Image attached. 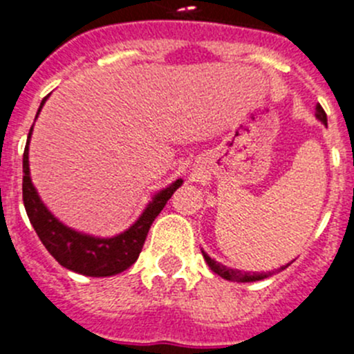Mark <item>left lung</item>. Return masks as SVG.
Returning <instances> with one entry per match:
<instances>
[{"instance_id":"1","label":"left lung","mask_w":354,"mask_h":354,"mask_svg":"<svg viewBox=\"0 0 354 354\" xmlns=\"http://www.w3.org/2000/svg\"><path fill=\"white\" fill-rule=\"evenodd\" d=\"M317 118H318V120L324 122L325 125H327V115H325L324 108H322L320 104H317ZM203 257H205V260H206V263H208V267L212 268V270L215 272V274H218L220 277L225 279V281H232V282H254V281H261V279H267L268 275L274 274V272H268V274H267V272H265V274H263V272H261V274H257V272H253V274H251V272H243V270H237V268L225 267V265H222V263H218V261L212 260V258H209L208 254L205 253V251H203ZM288 267H289V263L284 265V267H281V268H279V270H284V268H288Z\"/></svg>"}]
</instances>
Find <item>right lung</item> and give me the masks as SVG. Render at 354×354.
Returning a JSON list of instances; mask_svg holds the SVG:
<instances>
[{
  "label": "right lung",
  "mask_w": 354,
  "mask_h": 354,
  "mask_svg": "<svg viewBox=\"0 0 354 354\" xmlns=\"http://www.w3.org/2000/svg\"><path fill=\"white\" fill-rule=\"evenodd\" d=\"M46 100L48 96L41 101L37 115H39ZM30 134H32V127H30L26 149H24L22 196L27 216H29L34 230L39 236L41 243L62 267L77 272V274L89 275V277H110V275H117L127 270L138 260L139 253L145 246L149 227L160 215V212L165 208L167 201L172 198L176 189L180 187L182 178H177L169 187L155 194V198L146 206L142 215L125 232L115 237H106V239L87 236V234L77 232V230L63 225L41 201L39 194L32 185V180H30L29 172Z\"/></svg>",
  "instance_id": "1"
}]
</instances>
